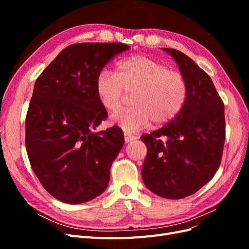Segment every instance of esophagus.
<instances>
[{"mask_svg": "<svg viewBox=\"0 0 249 249\" xmlns=\"http://www.w3.org/2000/svg\"><path fill=\"white\" fill-rule=\"evenodd\" d=\"M137 137L134 136V135L130 134V133H124V141L125 143H129V142H132L134 140H136Z\"/></svg>", "mask_w": 249, "mask_h": 249, "instance_id": "34e87169", "label": "esophagus"}]
</instances>
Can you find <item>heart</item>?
I'll list each match as a JSON object with an SVG mask.
<instances>
[{
    "mask_svg": "<svg viewBox=\"0 0 249 249\" xmlns=\"http://www.w3.org/2000/svg\"><path fill=\"white\" fill-rule=\"evenodd\" d=\"M102 106L114 113L122 108L124 92L132 93V108L117 113L112 120L122 129L135 132L152 122L167 124L183 109L188 95L185 77L158 60L131 56L117 63L116 71L104 70L95 81Z\"/></svg>",
    "mask_w": 249,
    "mask_h": 249,
    "instance_id": "b5f03b06",
    "label": "heart"
}]
</instances>
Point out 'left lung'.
<instances>
[{
  "label": "left lung",
  "mask_w": 249,
  "mask_h": 249,
  "mask_svg": "<svg viewBox=\"0 0 249 249\" xmlns=\"http://www.w3.org/2000/svg\"><path fill=\"white\" fill-rule=\"evenodd\" d=\"M188 85L183 109L169 124L141 136L147 147L143 183L164 198L180 199L209 183L219 167L225 139L224 106L209 74L184 53L163 48Z\"/></svg>",
  "instance_id": "1"
}]
</instances>
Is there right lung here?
<instances>
[{"label": "right lung", "mask_w": 249, "mask_h": 249, "mask_svg": "<svg viewBox=\"0 0 249 249\" xmlns=\"http://www.w3.org/2000/svg\"><path fill=\"white\" fill-rule=\"evenodd\" d=\"M130 49L120 42L71 44L35 82L26 148L36 177L60 201L78 205L106 190L124 137L116 125L94 132L107 117L95 81L108 61Z\"/></svg>", "instance_id": "1"}]
</instances>
